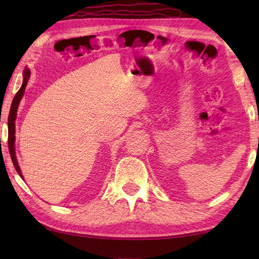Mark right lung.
<instances>
[{"instance_id":"add662e5","label":"right lung","mask_w":259,"mask_h":259,"mask_svg":"<svg viewBox=\"0 0 259 259\" xmlns=\"http://www.w3.org/2000/svg\"><path fill=\"white\" fill-rule=\"evenodd\" d=\"M30 75L31 72L29 69H25L24 70V78H23V83H22V87L20 88V90L16 92V95L13 99L12 104H11V109H10V113H9V119H8V126H9V151H10V156L11 159H12V162L14 164V168L18 174L22 177V172H21V169L18 164V160H16V157H15V148H14V141H15V118H16V111H18V107H19V103L20 100L22 99L24 95V91H25V87L27 84V81L30 79ZM23 178V177H22Z\"/></svg>"}]
</instances>
